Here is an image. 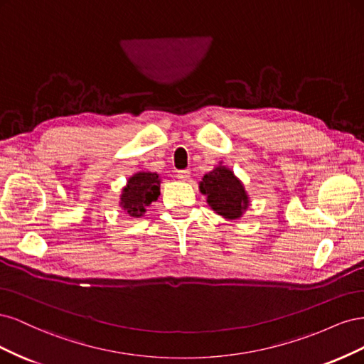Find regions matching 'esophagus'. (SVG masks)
Returning a JSON list of instances; mask_svg holds the SVG:
<instances>
[{"label": "esophagus", "mask_w": 364, "mask_h": 364, "mask_svg": "<svg viewBox=\"0 0 364 364\" xmlns=\"http://www.w3.org/2000/svg\"><path fill=\"white\" fill-rule=\"evenodd\" d=\"M176 178H178L179 181L190 179V171L188 170H181V171H178V174H176Z\"/></svg>", "instance_id": "34e87169"}]
</instances>
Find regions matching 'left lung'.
I'll use <instances>...</instances> for the list:
<instances>
[{
    "label": "left lung",
    "instance_id": "obj_1",
    "mask_svg": "<svg viewBox=\"0 0 364 364\" xmlns=\"http://www.w3.org/2000/svg\"><path fill=\"white\" fill-rule=\"evenodd\" d=\"M200 193L206 196L208 205L226 220H237L249 206V196L245 185L229 168L218 165L205 174L200 182Z\"/></svg>",
    "mask_w": 364,
    "mask_h": 364
}]
</instances>
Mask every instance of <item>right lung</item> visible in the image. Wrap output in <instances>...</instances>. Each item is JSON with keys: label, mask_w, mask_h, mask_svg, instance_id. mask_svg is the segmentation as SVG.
Wrapping results in <instances>:
<instances>
[{"label": "right lung", "mask_w": 364, "mask_h": 364, "mask_svg": "<svg viewBox=\"0 0 364 364\" xmlns=\"http://www.w3.org/2000/svg\"><path fill=\"white\" fill-rule=\"evenodd\" d=\"M161 179L158 173L150 171H138L132 178H129L127 185L121 193V208L130 217H142L146 213V208L156 202L161 194Z\"/></svg>", "instance_id": "right-lung-1"}]
</instances>
